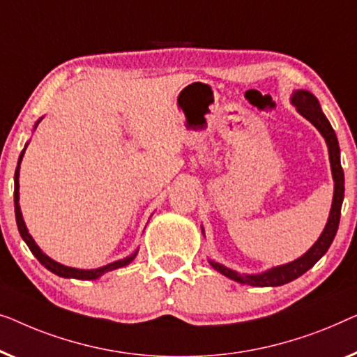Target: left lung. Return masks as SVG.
I'll use <instances>...</instances> for the list:
<instances>
[{
	"label": "left lung",
	"mask_w": 357,
	"mask_h": 357,
	"mask_svg": "<svg viewBox=\"0 0 357 357\" xmlns=\"http://www.w3.org/2000/svg\"><path fill=\"white\" fill-rule=\"evenodd\" d=\"M291 102L298 107V112L303 114L305 119H309V121L320 130V134L324 135L325 140H327L331 173H333V179H335V194H333V204H331V210H330V217H328L327 227H325L324 233L320 234L317 243H315L312 248L303 255V257H299L298 260H294V262L291 264H286V265H281V267L268 270V272H265L262 275H241L238 272H234V270L225 267L222 264H217L213 262V260H210V264H212V267L217 270V272L243 284L281 286L296 280L298 277H301V275L307 272L309 268H312L314 265L317 264V260L327 252L330 244L333 243L336 231H338L341 204H343V197H344V173L340 162L338 139H336V134L333 128H331V124L328 123V119L325 118V114L322 113L319 100L315 98L312 93L307 92V90H296L293 98H291Z\"/></svg>",
	"instance_id": "1"
}]
</instances>
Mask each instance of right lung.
Wrapping results in <instances>:
<instances>
[{
	"label": "right lung",
	"instance_id": "add662e5",
	"mask_svg": "<svg viewBox=\"0 0 357 357\" xmlns=\"http://www.w3.org/2000/svg\"><path fill=\"white\" fill-rule=\"evenodd\" d=\"M26 152V149L22 150L21 157H19V163H21L22 160V155ZM19 163H17V168H16V174H14V212H16V222H17V228H19V233H21L22 239L26 241V244L29 245V249L32 250V254L37 257V260L42 265H45L50 272H53L54 275H58V277H63V278H77V280H97L98 277H102L103 273L107 272H112V270H116V268H121L124 265L130 264V260H134L135 254L129 255V257L123 259V260H118V262L114 264H109V265H105L102 268H95V270H79V268H71V267H66V265H61L58 262H54L48 257V255H45L42 250L37 244H35V241L32 239V236L29 234V231L26 228V223H24L22 220V213H21V207H19Z\"/></svg>",
	"mask_w": 357,
	"mask_h": 357
}]
</instances>
